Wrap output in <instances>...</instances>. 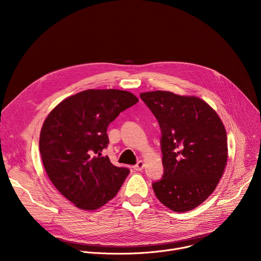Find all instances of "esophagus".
<instances>
[{
    "label": "esophagus",
    "mask_w": 261,
    "mask_h": 261,
    "mask_svg": "<svg viewBox=\"0 0 261 261\" xmlns=\"http://www.w3.org/2000/svg\"><path fill=\"white\" fill-rule=\"evenodd\" d=\"M143 167H144V162H143L142 160L138 161V162H137V164H136V165H134V169H135V170H137V171L142 170V169H143Z\"/></svg>",
    "instance_id": "obj_1"
}]
</instances>
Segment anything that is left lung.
I'll return each instance as SVG.
<instances>
[{
	"label": "left lung",
	"instance_id": "left-lung-1",
	"mask_svg": "<svg viewBox=\"0 0 261 261\" xmlns=\"http://www.w3.org/2000/svg\"><path fill=\"white\" fill-rule=\"evenodd\" d=\"M161 128L163 177L153 184L162 204L189 212L214 192L224 173L227 135L216 111L195 96L167 91L141 93Z\"/></svg>",
	"mask_w": 261,
	"mask_h": 261
}]
</instances>
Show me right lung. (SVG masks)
Instances as JSON below:
<instances>
[{"label": "right lung", "instance_id": "obj_1", "mask_svg": "<svg viewBox=\"0 0 261 261\" xmlns=\"http://www.w3.org/2000/svg\"><path fill=\"white\" fill-rule=\"evenodd\" d=\"M138 99L130 92L87 90L60 102L46 117L39 150L57 190L76 207L95 211L119 192L129 169L117 167L102 150L107 127Z\"/></svg>", "mask_w": 261, "mask_h": 261}]
</instances>
